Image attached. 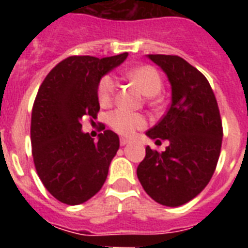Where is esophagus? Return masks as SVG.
Segmentation results:
<instances>
[{"instance_id": "obj_1", "label": "esophagus", "mask_w": 248, "mask_h": 248, "mask_svg": "<svg viewBox=\"0 0 248 248\" xmlns=\"http://www.w3.org/2000/svg\"><path fill=\"white\" fill-rule=\"evenodd\" d=\"M120 144L122 145V147H124V145H127V144H130V140L126 139V138H121L120 139Z\"/></svg>"}]
</instances>
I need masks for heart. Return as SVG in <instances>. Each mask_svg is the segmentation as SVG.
I'll return each mask as SVG.
<instances>
[{"label":"heart","instance_id":"heart-1","mask_svg":"<svg viewBox=\"0 0 248 248\" xmlns=\"http://www.w3.org/2000/svg\"><path fill=\"white\" fill-rule=\"evenodd\" d=\"M124 77L135 83L144 95H147L152 104L157 103V93L162 89V77L152 65L144 64L124 72ZM97 100L101 107H108L114 100L117 91L116 79L110 75L103 76L97 83ZM108 124L121 135L130 136L136 130H141L148 124L147 117L126 109H116L108 114Z\"/></svg>","mask_w":248,"mask_h":248}]
</instances>
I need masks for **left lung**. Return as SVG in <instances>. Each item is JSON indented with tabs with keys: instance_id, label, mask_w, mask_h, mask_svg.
Here are the masks:
<instances>
[{
	"instance_id": "8db88e82",
	"label": "left lung",
	"mask_w": 248,
	"mask_h": 248,
	"mask_svg": "<svg viewBox=\"0 0 248 248\" xmlns=\"http://www.w3.org/2000/svg\"><path fill=\"white\" fill-rule=\"evenodd\" d=\"M148 58L169 77L172 101L147 135L170 144L162 153L145 148L136 173L151 198L177 207L198 196L211 180L221 151L223 124L215 93L197 68L176 55Z\"/></svg>"
}]
</instances>
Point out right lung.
Listing matches in <instances>:
<instances>
[{
  "mask_svg": "<svg viewBox=\"0 0 248 248\" xmlns=\"http://www.w3.org/2000/svg\"><path fill=\"white\" fill-rule=\"evenodd\" d=\"M127 55L69 56L52 68L38 89L31 120L33 162L45 188L63 203H83L107 179L120 148L118 135L105 130L93 141L82 132L81 121L96 118L97 83Z\"/></svg>",
  "mask_w": 248,
  "mask_h": 248,
  "instance_id": "add662e5",
  "label": "right lung"
}]
</instances>
